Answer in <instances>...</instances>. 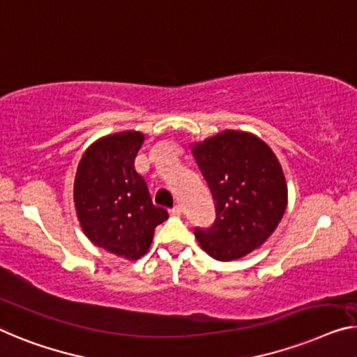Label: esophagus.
I'll return each mask as SVG.
<instances>
[{
  "label": "esophagus",
  "instance_id": "obj_1",
  "mask_svg": "<svg viewBox=\"0 0 357 357\" xmlns=\"http://www.w3.org/2000/svg\"><path fill=\"white\" fill-rule=\"evenodd\" d=\"M183 205H176V206H173V208L172 210H169V213H172V215L173 216H181V215H183Z\"/></svg>",
  "mask_w": 357,
  "mask_h": 357
}]
</instances>
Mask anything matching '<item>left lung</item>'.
I'll use <instances>...</instances> for the list:
<instances>
[{"label":"left lung","mask_w":357,"mask_h":357,"mask_svg":"<svg viewBox=\"0 0 357 357\" xmlns=\"http://www.w3.org/2000/svg\"><path fill=\"white\" fill-rule=\"evenodd\" d=\"M208 183L216 218L208 229L195 227L200 247L218 261H232L261 247L284 216V172L264 141L226 130L192 146Z\"/></svg>","instance_id":"obj_1"}]
</instances>
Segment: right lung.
I'll return each instance as SVG.
<instances>
[{"mask_svg":"<svg viewBox=\"0 0 357 357\" xmlns=\"http://www.w3.org/2000/svg\"><path fill=\"white\" fill-rule=\"evenodd\" d=\"M144 135L123 131L100 137L78 163L73 200L83 232L94 245L116 257L139 259L168 211L151 199L135 158Z\"/></svg>","mask_w":357,"mask_h":357,"instance_id":"obj_1","label":"right lung"}]
</instances>
